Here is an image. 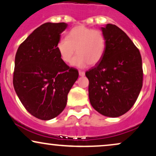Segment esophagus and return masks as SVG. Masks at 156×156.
Here are the masks:
<instances>
[{
  "label": "esophagus",
  "instance_id": "1",
  "mask_svg": "<svg viewBox=\"0 0 156 156\" xmlns=\"http://www.w3.org/2000/svg\"><path fill=\"white\" fill-rule=\"evenodd\" d=\"M79 76H85V73L83 71H79Z\"/></svg>",
  "mask_w": 156,
  "mask_h": 156
}]
</instances>
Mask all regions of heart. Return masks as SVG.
I'll return each instance as SVG.
<instances>
[{"label": "heart", "mask_w": 156, "mask_h": 156, "mask_svg": "<svg viewBox=\"0 0 156 156\" xmlns=\"http://www.w3.org/2000/svg\"><path fill=\"white\" fill-rule=\"evenodd\" d=\"M56 49L65 63H69L75 53L77 55L73 60V65L84 67L98 64L103 58L106 49V38L104 34L98 29L78 25L73 28L67 37L58 40Z\"/></svg>", "instance_id": "1"}]
</instances>
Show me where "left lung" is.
<instances>
[{
    "instance_id": "left-lung-1",
    "label": "left lung",
    "mask_w": 156,
    "mask_h": 156,
    "mask_svg": "<svg viewBox=\"0 0 156 156\" xmlns=\"http://www.w3.org/2000/svg\"><path fill=\"white\" fill-rule=\"evenodd\" d=\"M106 38L103 58L86 72L89 98L97 112L118 117L128 112L136 101L142 87L143 69L139 49L115 25L102 27Z\"/></svg>"
}]
</instances>
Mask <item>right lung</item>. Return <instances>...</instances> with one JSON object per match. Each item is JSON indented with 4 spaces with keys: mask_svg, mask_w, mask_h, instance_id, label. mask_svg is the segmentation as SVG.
Here are the masks:
<instances>
[{
    "mask_svg": "<svg viewBox=\"0 0 156 156\" xmlns=\"http://www.w3.org/2000/svg\"><path fill=\"white\" fill-rule=\"evenodd\" d=\"M65 23L42 24L20 44L15 55L14 88L31 115L53 119L67 105V94L78 71L61 58L56 49Z\"/></svg>",
    "mask_w": 156,
    "mask_h": 156,
    "instance_id": "obj_1",
    "label": "right lung"
}]
</instances>
